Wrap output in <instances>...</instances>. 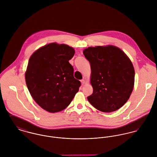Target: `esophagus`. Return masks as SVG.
<instances>
[{
  "instance_id": "obj_1",
  "label": "esophagus",
  "mask_w": 157,
  "mask_h": 157,
  "mask_svg": "<svg viewBox=\"0 0 157 157\" xmlns=\"http://www.w3.org/2000/svg\"><path fill=\"white\" fill-rule=\"evenodd\" d=\"M81 82L82 85H84V84H85V80H84V79L81 80Z\"/></svg>"
}]
</instances>
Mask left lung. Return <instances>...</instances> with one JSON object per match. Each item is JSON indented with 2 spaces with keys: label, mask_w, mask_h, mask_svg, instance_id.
I'll list each match as a JSON object with an SVG mask.
<instances>
[{
  "label": "left lung",
  "mask_w": 157,
  "mask_h": 157,
  "mask_svg": "<svg viewBox=\"0 0 157 157\" xmlns=\"http://www.w3.org/2000/svg\"><path fill=\"white\" fill-rule=\"evenodd\" d=\"M83 53L90 63L93 89L88 101L104 113L117 110L128 101L134 86L135 70L131 59L113 45L88 47Z\"/></svg>",
  "instance_id": "obj_1"
}]
</instances>
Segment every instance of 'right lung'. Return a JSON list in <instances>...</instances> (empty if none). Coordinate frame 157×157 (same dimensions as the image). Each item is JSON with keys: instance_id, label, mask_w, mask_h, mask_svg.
Returning <instances> with one entry per match:
<instances>
[{"instance_id": "add662e5", "label": "right lung", "mask_w": 157, "mask_h": 157, "mask_svg": "<svg viewBox=\"0 0 157 157\" xmlns=\"http://www.w3.org/2000/svg\"><path fill=\"white\" fill-rule=\"evenodd\" d=\"M75 49L65 44L52 43L35 51L25 72L28 90L35 102L49 113L66 108L81 86L73 76L69 61Z\"/></svg>"}]
</instances>
